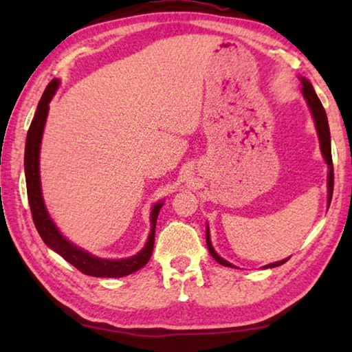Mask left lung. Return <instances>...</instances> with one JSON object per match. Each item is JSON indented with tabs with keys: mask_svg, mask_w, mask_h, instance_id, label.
<instances>
[{
	"mask_svg": "<svg viewBox=\"0 0 352 352\" xmlns=\"http://www.w3.org/2000/svg\"><path fill=\"white\" fill-rule=\"evenodd\" d=\"M302 87H301V91H302V96L306 98L307 104H309V109L312 111V116L315 119V126H317V132H318V138H320V147H321V152H323V157L326 160L327 166H329V180H327V200H329L331 204V199H332V190H333V164H332V155H331V133H329V124H327V116H326V111L323 109V105H321L320 99L317 96V93H315L314 87L311 85V82L302 79ZM206 245L208 250H210V253L214 259H216L219 264H222L225 267H234L233 264H230V262H226L225 259L220 258V256L214 252V248L211 245V241H210V231L206 230ZM287 261V259H285ZM285 261H279L275 262V264H269L265 265V269H269V267H278L284 264Z\"/></svg>",
	"mask_w": 352,
	"mask_h": 352,
	"instance_id": "left-lung-1",
	"label": "left lung"
}]
</instances>
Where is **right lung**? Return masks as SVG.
I'll list each match as a JSON object with an SVG mask.
<instances>
[{
	"mask_svg": "<svg viewBox=\"0 0 352 352\" xmlns=\"http://www.w3.org/2000/svg\"><path fill=\"white\" fill-rule=\"evenodd\" d=\"M58 87V80L52 79L47 83L46 90L41 96L37 111H35L31 127L28 130L26 148H25V172H26V188H28V200L31 206L32 220L37 228L38 234L47 247L54 250L56 253L67 259L69 264H73L77 270L90 276L99 278H121L130 275V273L138 272L144 267L151 259L155 243V225H157L158 212L162 210L163 204H157L153 206L151 214L152 230L148 234L146 247L138 254L132 256L129 259H100L96 256L88 254L83 250L74 247L65 237L58 233L56 225L52 223L51 217L47 216V211L43 204L40 189V175H38V155H40V142L43 135V127L46 122L50 102Z\"/></svg>",
	"mask_w": 352,
	"mask_h": 352,
	"instance_id": "add662e5",
	"label": "right lung"
}]
</instances>
